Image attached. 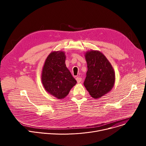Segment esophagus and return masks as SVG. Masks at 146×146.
I'll list each match as a JSON object with an SVG mask.
<instances>
[{
    "mask_svg": "<svg viewBox=\"0 0 146 146\" xmlns=\"http://www.w3.org/2000/svg\"><path fill=\"white\" fill-rule=\"evenodd\" d=\"M76 81H77V82L78 83H80V82L81 81L82 78H81V77H76Z\"/></svg>",
    "mask_w": 146,
    "mask_h": 146,
    "instance_id": "34e87169",
    "label": "esophagus"
}]
</instances>
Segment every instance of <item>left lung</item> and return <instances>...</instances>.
<instances>
[{"label": "left lung", "instance_id": "obj_1", "mask_svg": "<svg viewBox=\"0 0 146 146\" xmlns=\"http://www.w3.org/2000/svg\"><path fill=\"white\" fill-rule=\"evenodd\" d=\"M88 70L84 85L90 95L98 99L108 93L115 81L114 69L108 59L98 51L86 53Z\"/></svg>", "mask_w": 146, "mask_h": 146}]
</instances>
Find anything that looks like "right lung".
Returning a JSON list of instances; mask_svg holds the SVG:
<instances>
[{
	"label": "right lung",
	"mask_w": 146,
	"mask_h": 146,
	"mask_svg": "<svg viewBox=\"0 0 146 146\" xmlns=\"http://www.w3.org/2000/svg\"><path fill=\"white\" fill-rule=\"evenodd\" d=\"M64 52H51L45 61L41 74L45 90L59 99L66 96L77 82L66 66Z\"/></svg>",
	"instance_id": "obj_1"
}]
</instances>
